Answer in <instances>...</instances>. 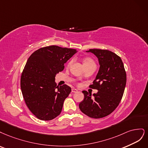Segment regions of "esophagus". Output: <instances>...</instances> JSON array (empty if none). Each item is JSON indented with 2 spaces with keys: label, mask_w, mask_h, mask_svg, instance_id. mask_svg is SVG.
Returning a JSON list of instances; mask_svg holds the SVG:
<instances>
[{
  "label": "esophagus",
  "mask_w": 148,
  "mask_h": 148,
  "mask_svg": "<svg viewBox=\"0 0 148 148\" xmlns=\"http://www.w3.org/2000/svg\"><path fill=\"white\" fill-rule=\"evenodd\" d=\"M72 92L73 93H77V92H78V90L75 88H72Z\"/></svg>",
  "instance_id": "34e87169"
}]
</instances>
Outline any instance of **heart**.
<instances>
[{"mask_svg":"<svg viewBox=\"0 0 148 148\" xmlns=\"http://www.w3.org/2000/svg\"><path fill=\"white\" fill-rule=\"evenodd\" d=\"M71 61L69 62L68 65L71 64ZM90 63H95L94 61L92 59H90V58H85L84 60V64H90Z\"/></svg>","mask_w":148,"mask_h":148,"instance_id":"b5f03b06","label":"heart"}]
</instances>
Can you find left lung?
Returning a JSON list of instances; mask_svg holds the SVG:
<instances>
[{"instance_id": "left-lung-1", "label": "left lung", "mask_w": 148, "mask_h": 148, "mask_svg": "<svg viewBox=\"0 0 148 148\" xmlns=\"http://www.w3.org/2000/svg\"><path fill=\"white\" fill-rule=\"evenodd\" d=\"M86 52L92 53L98 60V73L90 85L98 92L92 96L83 91L84 98L79 106L85 115L99 119L108 116L119 105L125 88L126 73L121 58L113 52L101 49H90Z\"/></svg>"}]
</instances>
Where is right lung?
Returning a JSON list of instances; mask_svg holds the SVG:
<instances>
[{"label": "right lung", "mask_w": 148, "mask_h": 148, "mask_svg": "<svg viewBox=\"0 0 148 148\" xmlns=\"http://www.w3.org/2000/svg\"><path fill=\"white\" fill-rule=\"evenodd\" d=\"M77 51L51 45L35 51L28 58L21 74V89L27 106L37 118L50 121L60 115L71 88L56 86L55 77Z\"/></svg>", "instance_id": "add662e5"}]
</instances>
